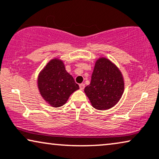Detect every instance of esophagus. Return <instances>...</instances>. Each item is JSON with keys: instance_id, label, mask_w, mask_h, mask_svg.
<instances>
[{"instance_id": "obj_1", "label": "esophagus", "mask_w": 159, "mask_h": 159, "mask_svg": "<svg viewBox=\"0 0 159 159\" xmlns=\"http://www.w3.org/2000/svg\"><path fill=\"white\" fill-rule=\"evenodd\" d=\"M79 87H80V89H81V90H84V89L85 88V84H81L79 85Z\"/></svg>"}]
</instances>
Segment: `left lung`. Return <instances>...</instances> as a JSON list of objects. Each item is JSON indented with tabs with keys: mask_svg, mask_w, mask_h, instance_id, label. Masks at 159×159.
Instances as JSON below:
<instances>
[{
	"mask_svg": "<svg viewBox=\"0 0 159 159\" xmlns=\"http://www.w3.org/2000/svg\"><path fill=\"white\" fill-rule=\"evenodd\" d=\"M124 90V82L119 69L106 58L95 63L89 85L84 89L92 106L99 111L113 107Z\"/></svg>",
	"mask_w": 159,
	"mask_h": 159,
	"instance_id": "obj_1",
	"label": "left lung"
}]
</instances>
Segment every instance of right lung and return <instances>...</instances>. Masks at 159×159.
<instances>
[{"label": "right lung", "instance_id": "right-lung-1", "mask_svg": "<svg viewBox=\"0 0 159 159\" xmlns=\"http://www.w3.org/2000/svg\"><path fill=\"white\" fill-rule=\"evenodd\" d=\"M38 87L46 102L51 106L59 107L66 103L79 86L66 71L62 61L55 58L48 62L39 73Z\"/></svg>", "mask_w": 159, "mask_h": 159}]
</instances>
